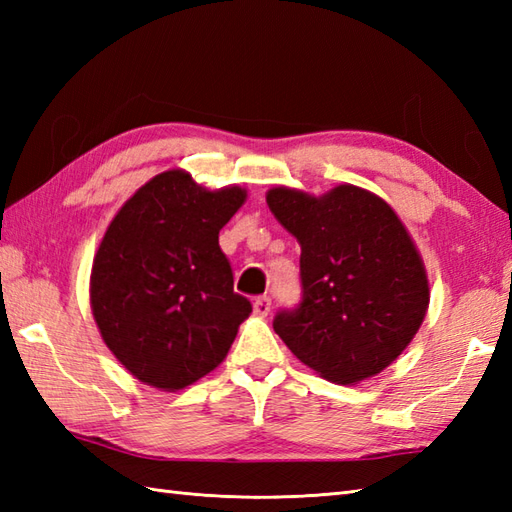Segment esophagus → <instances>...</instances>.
<instances>
[{
    "label": "esophagus",
    "mask_w": 512,
    "mask_h": 512,
    "mask_svg": "<svg viewBox=\"0 0 512 512\" xmlns=\"http://www.w3.org/2000/svg\"><path fill=\"white\" fill-rule=\"evenodd\" d=\"M270 297H257L255 301H253V310H255V314L257 317H268V312H270Z\"/></svg>",
    "instance_id": "obj_1"
}]
</instances>
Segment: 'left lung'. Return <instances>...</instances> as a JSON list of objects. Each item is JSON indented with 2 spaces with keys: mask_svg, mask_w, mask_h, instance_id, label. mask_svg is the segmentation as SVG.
<instances>
[{
  "mask_svg": "<svg viewBox=\"0 0 512 512\" xmlns=\"http://www.w3.org/2000/svg\"><path fill=\"white\" fill-rule=\"evenodd\" d=\"M266 202L301 246L303 299L275 317L281 341L336 385L383 372L429 308L427 270L405 224L383 198L354 184L323 195L273 187Z\"/></svg>",
  "mask_w": 512,
  "mask_h": 512,
  "instance_id": "8db88e82",
  "label": "left lung"
}]
</instances>
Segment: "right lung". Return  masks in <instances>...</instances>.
I'll use <instances>...</instances> for the list:
<instances>
[{
	"mask_svg": "<svg viewBox=\"0 0 512 512\" xmlns=\"http://www.w3.org/2000/svg\"><path fill=\"white\" fill-rule=\"evenodd\" d=\"M231 184L204 189L189 171L145 182L107 226L94 255L90 306L105 345L140 383L193 385L220 365L253 312L233 290L220 231L246 202Z\"/></svg>",
	"mask_w": 512,
	"mask_h": 512,
	"instance_id": "right-lung-1",
	"label": "right lung"
}]
</instances>
